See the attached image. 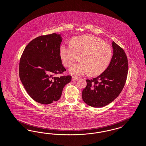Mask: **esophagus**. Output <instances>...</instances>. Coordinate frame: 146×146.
<instances>
[{"label":"esophagus","instance_id":"1","mask_svg":"<svg viewBox=\"0 0 146 146\" xmlns=\"http://www.w3.org/2000/svg\"><path fill=\"white\" fill-rule=\"evenodd\" d=\"M78 79H79V78H77V77H75L74 76H72V80L73 81H76V80H78Z\"/></svg>","mask_w":146,"mask_h":146}]
</instances>
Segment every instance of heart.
Instances as JSON below:
<instances>
[{
    "mask_svg": "<svg viewBox=\"0 0 146 146\" xmlns=\"http://www.w3.org/2000/svg\"><path fill=\"white\" fill-rule=\"evenodd\" d=\"M112 50L108 44L96 37L86 35L76 38L72 45H63L60 56L64 65L71 66L70 72L75 75H81L89 72L90 75L101 74L109 66L112 57Z\"/></svg>",
    "mask_w": 146,
    "mask_h": 146,
    "instance_id": "heart-1",
    "label": "heart"
}]
</instances>
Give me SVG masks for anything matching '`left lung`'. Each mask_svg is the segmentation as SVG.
<instances>
[{
  "mask_svg": "<svg viewBox=\"0 0 146 146\" xmlns=\"http://www.w3.org/2000/svg\"><path fill=\"white\" fill-rule=\"evenodd\" d=\"M113 54L109 65L96 78L86 80L87 86L83 90V101L89 106H106L119 96L127 79L128 64L124 50L112 42Z\"/></svg>",
  "mask_w": 146,
  "mask_h": 146,
  "instance_id": "8db88e82",
  "label": "left lung"
}]
</instances>
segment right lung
I'll return each instance as SVG.
<instances>
[{
	"mask_svg": "<svg viewBox=\"0 0 146 146\" xmlns=\"http://www.w3.org/2000/svg\"><path fill=\"white\" fill-rule=\"evenodd\" d=\"M60 35H41L27 44L20 59L19 77L28 95L36 102L49 104L58 101L71 75L60 76L66 69L60 57Z\"/></svg>",
	"mask_w": 146,
	"mask_h": 146,
	"instance_id": "1",
	"label": "right lung"
}]
</instances>
